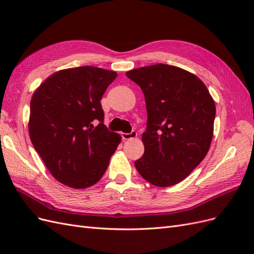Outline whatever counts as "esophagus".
Returning <instances> with one entry per match:
<instances>
[{"label": "esophagus", "mask_w": 254, "mask_h": 254, "mask_svg": "<svg viewBox=\"0 0 254 254\" xmlns=\"http://www.w3.org/2000/svg\"><path fill=\"white\" fill-rule=\"evenodd\" d=\"M136 135H137V133H136L135 131H131L130 133H125V132H123V133H122L123 140H125V141L134 139V137H136Z\"/></svg>", "instance_id": "obj_1"}]
</instances>
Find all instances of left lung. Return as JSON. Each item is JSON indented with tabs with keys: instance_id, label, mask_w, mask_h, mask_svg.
<instances>
[{
	"instance_id": "8db88e82",
	"label": "left lung",
	"mask_w": 254,
	"mask_h": 254,
	"mask_svg": "<svg viewBox=\"0 0 254 254\" xmlns=\"http://www.w3.org/2000/svg\"><path fill=\"white\" fill-rule=\"evenodd\" d=\"M127 77L142 89L147 128L144 155L134 162L143 178L166 188L181 182L210 149L216 113L205 84L181 67L153 64L134 68Z\"/></svg>"
}]
</instances>
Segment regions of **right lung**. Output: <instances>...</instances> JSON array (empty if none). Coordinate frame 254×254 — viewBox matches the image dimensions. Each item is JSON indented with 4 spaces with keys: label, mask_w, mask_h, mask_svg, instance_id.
I'll use <instances>...</instances> for the list:
<instances>
[{
    "label": "right lung",
    "mask_w": 254,
    "mask_h": 254,
    "mask_svg": "<svg viewBox=\"0 0 254 254\" xmlns=\"http://www.w3.org/2000/svg\"><path fill=\"white\" fill-rule=\"evenodd\" d=\"M117 76L90 65L65 68L49 76L34 92L30 141L54 178L66 187L94 186L121 143V135L105 126L101 105Z\"/></svg>",
    "instance_id": "right-lung-1"
}]
</instances>
